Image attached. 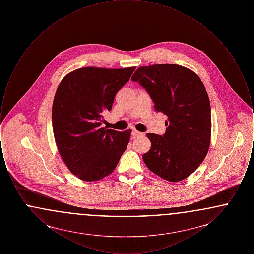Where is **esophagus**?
Instances as JSON below:
<instances>
[{
    "instance_id": "obj_1",
    "label": "esophagus",
    "mask_w": 254,
    "mask_h": 254,
    "mask_svg": "<svg viewBox=\"0 0 254 254\" xmlns=\"http://www.w3.org/2000/svg\"><path fill=\"white\" fill-rule=\"evenodd\" d=\"M132 135L134 137H140V136H143V135H144V133L139 132V131H137V130L133 129Z\"/></svg>"
}]
</instances>
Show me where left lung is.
I'll list each match as a JSON object with an SVG mask.
<instances>
[{
	"instance_id": "8db88e82",
	"label": "left lung",
	"mask_w": 254,
	"mask_h": 254,
	"mask_svg": "<svg viewBox=\"0 0 254 254\" xmlns=\"http://www.w3.org/2000/svg\"><path fill=\"white\" fill-rule=\"evenodd\" d=\"M131 80L145 88L155 111L168 116L163 136L146 134L151 148L143 155L145 166L167 181L184 180L209 147L211 110L205 85L193 71L174 64L141 66Z\"/></svg>"
}]
</instances>
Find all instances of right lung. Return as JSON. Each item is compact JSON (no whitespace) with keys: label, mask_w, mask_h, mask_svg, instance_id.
<instances>
[{"label":"right lung","mask_w":254,"mask_h":254,"mask_svg":"<svg viewBox=\"0 0 254 254\" xmlns=\"http://www.w3.org/2000/svg\"><path fill=\"white\" fill-rule=\"evenodd\" d=\"M135 68H79L57 88L52 106L55 142L68 169L81 180L98 181L109 175L127 149L130 129L120 132L101 125Z\"/></svg>","instance_id":"1"}]
</instances>
